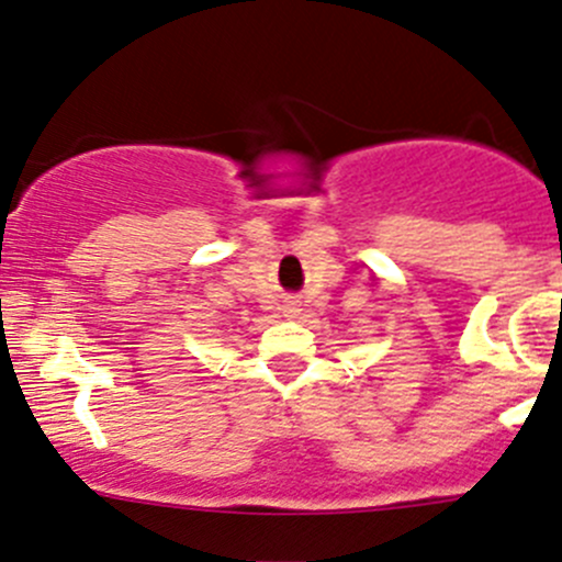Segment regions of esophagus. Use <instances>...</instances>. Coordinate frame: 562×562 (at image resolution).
Masks as SVG:
<instances>
[{
    "instance_id": "obj_1",
    "label": "esophagus",
    "mask_w": 562,
    "mask_h": 562,
    "mask_svg": "<svg viewBox=\"0 0 562 562\" xmlns=\"http://www.w3.org/2000/svg\"><path fill=\"white\" fill-rule=\"evenodd\" d=\"M282 312H285V317H296L301 310H299V304H296V301H288V304L282 306Z\"/></svg>"
}]
</instances>
